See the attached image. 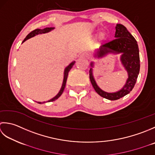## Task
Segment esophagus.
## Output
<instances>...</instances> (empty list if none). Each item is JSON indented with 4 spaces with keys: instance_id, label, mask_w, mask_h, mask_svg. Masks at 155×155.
Listing matches in <instances>:
<instances>
[{
    "instance_id": "obj_1",
    "label": "esophagus",
    "mask_w": 155,
    "mask_h": 155,
    "mask_svg": "<svg viewBox=\"0 0 155 155\" xmlns=\"http://www.w3.org/2000/svg\"><path fill=\"white\" fill-rule=\"evenodd\" d=\"M80 57L82 58H87L88 57H89V55H88V53H81Z\"/></svg>"
}]
</instances>
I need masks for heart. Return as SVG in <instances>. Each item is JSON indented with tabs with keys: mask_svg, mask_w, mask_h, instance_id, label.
<instances>
[{
	"mask_svg": "<svg viewBox=\"0 0 155 155\" xmlns=\"http://www.w3.org/2000/svg\"><path fill=\"white\" fill-rule=\"evenodd\" d=\"M100 38H104V37H105V33H101L100 34Z\"/></svg>",
	"mask_w": 155,
	"mask_h": 155,
	"instance_id": "1",
	"label": "heart"
}]
</instances>
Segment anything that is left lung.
<instances>
[{"label": "left lung", "mask_w": 155, "mask_h": 155, "mask_svg": "<svg viewBox=\"0 0 155 155\" xmlns=\"http://www.w3.org/2000/svg\"><path fill=\"white\" fill-rule=\"evenodd\" d=\"M114 40L101 45L96 50L94 58L100 59L109 53L121 54L120 61L125 70L127 71L128 78L122 89L115 92H107L97 86L93 74L94 63L91 62L90 79L96 92L104 98L116 100L127 95L133 89L140 71L139 49L137 41L127 29L121 24L116 26V33Z\"/></svg>", "instance_id": "left-lung-1"}]
</instances>
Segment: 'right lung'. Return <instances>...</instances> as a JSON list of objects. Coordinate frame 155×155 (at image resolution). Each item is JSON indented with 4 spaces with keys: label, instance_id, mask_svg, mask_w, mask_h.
I'll use <instances>...</instances> for the list:
<instances>
[{
    "label": "right lung",
    "instance_id": "add662e5",
    "mask_svg": "<svg viewBox=\"0 0 155 155\" xmlns=\"http://www.w3.org/2000/svg\"><path fill=\"white\" fill-rule=\"evenodd\" d=\"M55 28L54 27H47V28H45V29H37L35 30H34L33 31H31V32L27 35V36L25 37V39L23 40V42H25V41H27V39H30V38L31 37H33L35 35H39V34H43V33H49L50 32V31H51L52 30L54 29ZM75 61H72L71 64H69V65H68L67 67H66L64 69V80H63V84H62V86H61V89H60L59 91L58 92V94H57V95L53 97V98H51V100H49L48 101H47L46 102H53V101H54L55 100H57L58 98V97H59L60 96H61V95L63 93V91H64V89H65V84H66V81H67V79H68V73L69 71H70V69L72 68V67H73L74 65L75 64ZM37 103L39 104H44L45 103V102H37Z\"/></svg>",
    "mask_w": 155,
    "mask_h": 155
}]
</instances>
